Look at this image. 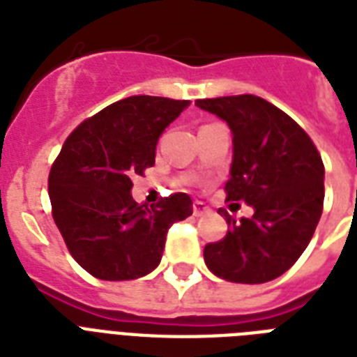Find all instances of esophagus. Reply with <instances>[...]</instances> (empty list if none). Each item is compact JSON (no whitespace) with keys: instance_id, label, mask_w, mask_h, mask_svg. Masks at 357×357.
Here are the masks:
<instances>
[{"instance_id":"34e87169","label":"esophagus","mask_w":357,"mask_h":357,"mask_svg":"<svg viewBox=\"0 0 357 357\" xmlns=\"http://www.w3.org/2000/svg\"><path fill=\"white\" fill-rule=\"evenodd\" d=\"M192 213H195V217H202V215H207V213H209V207H207L204 202H195V204H192Z\"/></svg>"}]
</instances>
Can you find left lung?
Wrapping results in <instances>:
<instances>
[{
	"mask_svg": "<svg viewBox=\"0 0 357 357\" xmlns=\"http://www.w3.org/2000/svg\"><path fill=\"white\" fill-rule=\"evenodd\" d=\"M196 105L226 120L234 133L226 200L254 207V215L238 222L218 209L229 229L206 244L207 268L228 282H271L296 263L321 220V153L298 123L259 96L207 98Z\"/></svg>",
	"mask_w": 357,
	"mask_h": 357,
	"instance_id": "1",
	"label": "left lung"
}]
</instances>
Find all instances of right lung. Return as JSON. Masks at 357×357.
Here are the masks:
<instances>
[{
    "mask_svg": "<svg viewBox=\"0 0 357 357\" xmlns=\"http://www.w3.org/2000/svg\"><path fill=\"white\" fill-rule=\"evenodd\" d=\"M187 100L131 96L83 120L53 161L47 192L66 248L98 280L122 282L161 263L174 222L192 215L185 192L137 204L131 178L155 162L157 140Z\"/></svg>",
    "mask_w": 357,
    "mask_h": 357,
    "instance_id": "obj_1",
    "label": "right lung"
}]
</instances>
